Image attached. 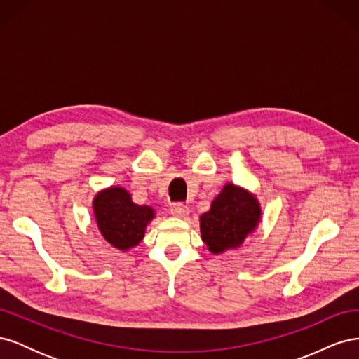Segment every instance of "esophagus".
<instances>
[{
    "label": "esophagus",
    "mask_w": 359,
    "mask_h": 359,
    "mask_svg": "<svg viewBox=\"0 0 359 359\" xmlns=\"http://www.w3.org/2000/svg\"><path fill=\"white\" fill-rule=\"evenodd\" d=\"M170 214L173 215V217H178V219H186V217L190 214V211H189V208L186 205H182V203H173L172 206H170Z\"/></svg>",
    "instance_id": "1"
}]
</instances>
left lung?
Here are the masks:
<instances>
[{
	"label": "left lung",
	"mask_w": 359,
	"mask_h": 359,
	"mask_svg": "<svg viewBox=\"0 0 359 359\" xmlns=\"http://www.w3.org/2000/svg\"><path fill=\"white\" fill-rule=\"evenodd\" d=\"M260 222V205L253 193L226 184L201 215L202 241L214 255L240 247Z\"/></svg>",
	"instance_id": "obj_1"
}]
</instances>
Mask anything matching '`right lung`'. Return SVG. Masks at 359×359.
I'll use <instances>...</instances> for the list:
<instances>
[{"instance_id": "1", "label": "right lung", "mask_w": 359, "mask_h": 359, "mask_svg": "<svg viewBox=\"0 0 359 359\" xmlns=\"http://www.w3.org/2000/svg\"><path fill=\"white\" fill-rule=\"evenodd\" d=\"M93 208L100 233L121 252L142 241L148 223L156 217L151 206L136 205L132 194L123 187H109L97 193Z\"/></svg>"}]
</instances>
